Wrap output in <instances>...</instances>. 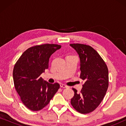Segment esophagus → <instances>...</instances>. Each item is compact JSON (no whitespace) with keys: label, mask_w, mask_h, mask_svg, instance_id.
<instances>
[{"label":"esophagus","mask_w":126,"mask_h":126,"mask_svg":"<svg viewBox=\"0 0 126 126\" xmlns=\"http://www.w3.org/2000/svg\"><path fill=\"white\" fill-rule=\"evenodd\" d=\"M60 87H61V88H65L68 87V86L66 85H65V84H60Z\"/></svg>","instance_id":"esophagus-1"}]
</instances>
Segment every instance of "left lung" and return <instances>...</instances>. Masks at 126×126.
<instances>
[{
	"label": "left lung",
	"instance_id": "1",
	"mask_svg": "<svg viewBox=\"0 0 126 126\" xmlns=\"http://www.w3.org/2000/svg\"><path fill=\"white\" fill-rule=\"evenodd\" d=\"M80 59V77L84 81L79 93L75 88L71 104L77 112L88 113L94 111L104 99L109 83L108 69L99 53L91 46L71 44Z\"/></svg>",
	"mask_w": 126,
	"mask_h": 126
}]
</instances>
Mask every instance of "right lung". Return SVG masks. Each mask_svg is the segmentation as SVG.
<instances>
[{
	"label": "right lung",
	"mask_w": 126,
	"mask_h": 126,
	"mask_svg": "<svg viewBox=\"0 0 126 126\" xmlns=\"http://www.w3.org/2000/svg\"><path fill=\"white\" fill-rule=\"evenodd\" d=\"M61 47L50 44L32 46L15 63L13 74L15 89L23 104L32 111L43 109L60 88L58 83L50 84L40 76L48 68L51 55Z\"/></svg>",
	"instance_id": "add662e5"
}]
</instances>
